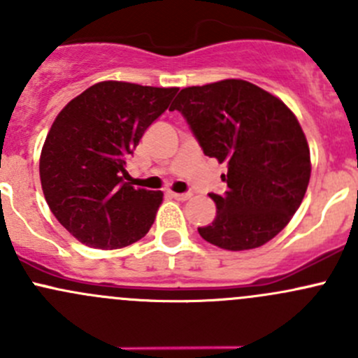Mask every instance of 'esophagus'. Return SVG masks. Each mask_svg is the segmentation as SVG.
<instances>
[{"label":"esophagus","mask_w":358,"mask_h":358,"mask_svg":"<svg viewBox=\"0 0 358 358\" xmlns=\"http://www.w3.org/2000/svg\"><path fill=\"white\" fill-rule=\"evenodd\" d=\"M171 197H175L176 201H189L192 197V194L185 192V194H178V192H171Z\"/></svg>","instance_id":"obj_1"}]
</instances>
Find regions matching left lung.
Wrapping results in <instances>:
<instances>
[{
  "instance_id": "obj_1",
  "label": "left lung",
  "mask_w": 358,
  "mask_h": 358,
  "mask_svg": "<svg viewBox=\"0 0 358 358\" xmlns=\"http://www.w3.org/2000/svg\"><path fill=\"white\" fill-rule=\"evenodd\" d=\"M169 110L182 112L202 152L227 164L225 196L209 194L216 218L199 234L209 244L246 251L289 223L310 182V149L289 107L243 79L183 88Z\"/></svg>"
}]
</instances>
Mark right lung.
<instances>
[{"instance_id":"obj_1","label":"right lung","mask_w":358,"mask_h":358,"mask_svg":"<svg viewBox=\"0 0 358 358\" xmlns=\"http://www.w3.org/2000/svg\"><path fill=\"white\" fill-rule=\"evenodd\" d=\"M176 92L102 81L59 112L43 145L39 178L52 213L79 243L119 249L150 230L162 192L135 189L122 175L128 154Z\"/></svg>"}]
</instances>
